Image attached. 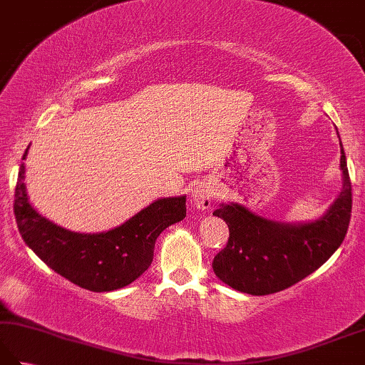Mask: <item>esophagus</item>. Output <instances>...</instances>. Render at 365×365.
Masks as SVG:
<instances>
[{
  "mask_svg": "<svg viewBox=\"0 0 365 365\" xmlns=\"http://www.w3.org/2000/svg\"><path fill=\"white\" fill-rule=\"evenodd\" d=\"M215 197V190L210 187H205V185H199L195 190L191 191V199L192 202L200 210H207V208L212 207Z\"/></svg>",
  "mask_w": 365,
  "mask_h": 365,
  "instance_id": "esophagus-1",
  "label": "esophagus"
}]
</instances>
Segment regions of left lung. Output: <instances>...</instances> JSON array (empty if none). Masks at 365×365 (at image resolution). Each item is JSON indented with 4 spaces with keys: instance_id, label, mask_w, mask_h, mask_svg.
<instances>
[{
    "instance_id": "obj_1",
    "label": "left lung",
    "mask_w": 365,
    "mask_h": 365,
    "mask_svg": "<svg viewBox=\"0 0 365 365\" xmlns=\"http://www.w3.org/2000/svg\"><path fill=\"white\" fill-rule=\"evenodd\" d=\"M340 169L344 188L314 222L269 221L238 204L215 210L229 226L227 245L213 259L215 274L232 289L262 297L289 289L320 268L342 245L351 218V182L342 143Z\"/></svg>"
}]
</instances>
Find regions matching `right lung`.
I'll return each instance as SVG.
<instances>
[{"mask_svg": "<svg viewBox=\"0 0 365 365\" xmlns=\"http://www.w3.org/2000/svg\"><path fill=\"white\" fill-rule=\"evenodd\" d=\"M23 180L25 165L21 163L14 213L23 242L58 274L91 292L118 290L136 281L150 267L158 235L187 216V197H165L113 230L78 234L38 215L29 204Z\"/></svg>", "mask_w": 365, "mask_h": 365, "instance_id": "obj_1", "label": "right lung"}]
</instances>
